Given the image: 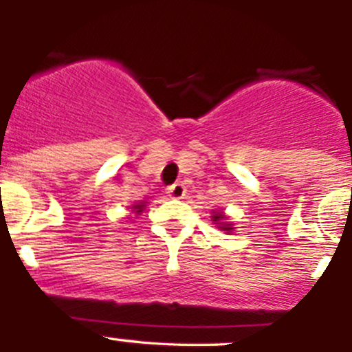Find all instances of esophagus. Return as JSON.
Here are the masks:
<instances>
[{
	"label": "esophagus",
	"mask_w": 352,
	"mask_h": 352,
	"mask_svg": "<svg viewBox=\"0 0 352 352\" xmlns=\"http://www.w3.org/2000/svg\"><path fill=\"white\" fill-rule=\"evenodd\" d=\"M168 196L173 199H182L186 196V186L182 182H175L173 186L168 187Z\"/></svg>",
	"instance_id": "34e87169"
}]
</instances>
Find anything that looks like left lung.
<instances>
[{"mask_svg": "<svg viewBox=\"0 0 352 352\" xmlns=\"http://www.w3.org/2000/svg\"><path fill=\"white\" fill-rule=\"evenodd\" d=\"M225 218V214H221V213H217V214H213V221H217V223H220L221 225V230H227V232H230L232 230V223H225V221H221Z\"/></svg>", "mask_w": 352, "mask_h": 352, "instance_id": "left-lung-1", "label": "left lung"}]
</instances>
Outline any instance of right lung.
<instances>
[{"mask_svg":"<svg viewBox=\"0 0 352 352\" xmlns=\"http://www.w3.org/2000/svg\"><path fill=\"white\" fill-rule=\"evenodd\" d=\"M142 208H144V204H135L134 211H138V214H139V213H141V211H142Z\"/></svg>","mask_w":352,"mask_h":352,"instance_id":"right-lung-1","label":"right lung"}]
</instances>
